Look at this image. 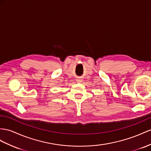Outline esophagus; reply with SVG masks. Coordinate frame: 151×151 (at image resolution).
<instances>
[{
  "label": "esophagus",
  "mask_w": 151,
  "mask_h": 151,
  "mask_svg": "<svg viewBox=\"0 0 151 151\" xmlns=\"http://www.w3.org/2000/svg\"><path fill=\"white\" fill-rule=\"evenodd\" d=\"M76 81H77V82H82V80H81L80 78H78V79L76 80Z\"/></svg>",
  "instance_id": "esophagus-1"
}]
</instances>
